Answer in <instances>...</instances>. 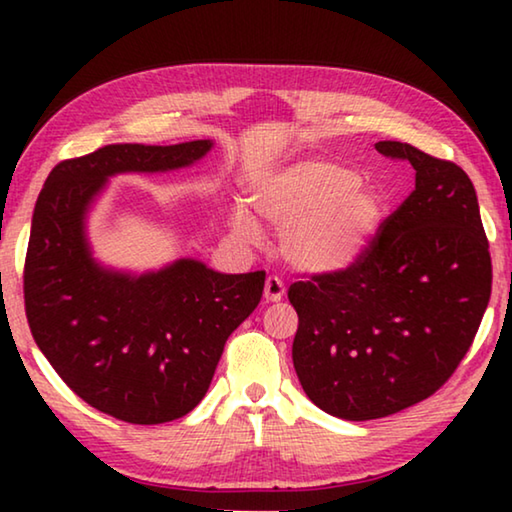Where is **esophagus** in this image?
<instances>
[{
  "mask_svg": "<svg viewBox=\"0 0 512 512\" xmlns=\"http://www.w3.org/2000/svg\"><path fill=\"white\" fill-rule=\"evenodd\" d=\"M266 302H280L284 298V282L277 275H268L264 284Z\"/></svg>",
  "mask_w": 512,
  "mask_h": 512,
  "instance_id": "esophagus-1",
  "label": "esophagus"
}]
</instances>
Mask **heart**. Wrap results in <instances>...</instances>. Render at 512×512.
Returning a JSON list of instances; mask_svg holds the SVG:
<instances>
[{
  "label": "heart",
  "instance_id": "heart-1",
  "mask_svg": "<svg viewBox=\"0 0 512 512\" xmlns=\"http://www.w3.org/2000/svg\"><path fill=\"white\" fill-rule=\"evenodd\" d=\"M257 214L280 228L284 259L300 271L329 273L350 266L375 235L381 196L359 173L332 160H300L253 187ZM230 225L248 244L262 241V228L237 205Z\"/></svg>",
  "mask_w": 512,
  "mask_h": 512
}]
</instances>
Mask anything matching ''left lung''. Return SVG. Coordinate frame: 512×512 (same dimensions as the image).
<instances>
[{"label": "left lung", "mask_w": 512, "mask_h": 512, "mask_svg": "<svg viewBox=\"0 0 512 512\" xmlns=\"http://www.w3.org/2000/svg\"><path fill=\"white\" fill-rule=\"evenodd\" d=\"M415 169V189L348 268L293 282V366L311 402L343 420L427 400L470 350L492 289L474 185L458 164L377 142Z\"/></svg>", "instance_id": "8db88e82"}]
</instances>
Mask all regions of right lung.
<instances>
[{
  "instance_id": "add662e5",
  "label": "right lung",
  "mask_w": 512,
  "mask_h": 512,
  "mask_svg": "<svg viewBox=\"0 0 512 512\" xmlns=\"http://www.w3.org/2000/svg\"><path fill=\"white\" fill-rule=\"evenodd\" d=\"M210 140L110 144L51 169L24 259L33 339L72 391L101 413L162 424L203 400L225 341L262 300L264 271L225 275L178 259L140 277L94 262L83 219L106 180L124 171L187 167Z\"/></svg>"
}]
</instances>
